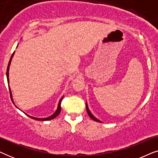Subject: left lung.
Returning a JSON list of instances; mask_svg holds the SVG:
<instances>
[{
	"label": "left lung",
	"instance_id": "obj_1",
	"mask_svg": "<svg viewBox=\"0 0 158 158\" xmlns=\"http://www.w3.org/2000/svg\"><path fill=\"white\" fill-rule=\"evenodd\" d=\"M85 106H86V111H87V112H88V116H90V118H92L93 120H94V121H96V122H101L100 121H99L98 119H97V118L95 117V116H94L92 115V114L90 113V111H89V109H88V105H87V103H85Z\"/></svg>",
	"mask_w": 158,
	"mask_h": 158
}]
</instances>
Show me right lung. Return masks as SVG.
Instances as JSON below:
<instances>
[{"mask_svg": "<svg viewBox=\"0 0 158 158\" xmlns=\"http://www.w3.org/2000/svg\"><path fill=\"white\" fill-rule=\"evenodd\" d=\"M14 52L12 54L11 57L10 58V60H9V62H8V67H7V71H6V76H7V81H8V70H9V66H10V61H11V59L13 57V56H14ZM9 92H10V98H11V101H13V99H12V96H11V92H10V89L9 88ZM62 98L60 99V102H59V104H58V107H57V111H55V113L52 114V115L49 116V117H47V118H34V117H31V116H29V117H31L32 118H34V119H36V120H39V121H47V120H51L52 119V118H55L56 116H57L59 115V114L60 113V111H61V102H62Z\"/></svg>", "mask_w": 158, "mask_h": 158, "instance_id": "right-lung-1", "label": "right lung"}]
</instances>
